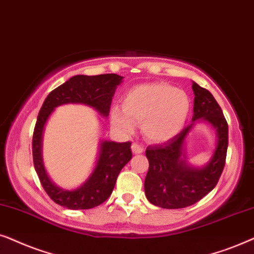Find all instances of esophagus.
I'll return each instance as SVG.
<instances>
[{"mask_svg":"<svg viewBox=\"0 0 254 254\" xmlns=\"http://www.w3.org/2000/svg\"><path fill=\"white\" fill-rule=\"evenodd\" d=\"M132 151H133L134 154L143 153V152H144V146H143V145L138 144V143H133L132 144Z\"/></svg>","mask_w":254,"mask_h":254,"instance_id":"esophagus-1","label":"esophagus"}]
</instances>
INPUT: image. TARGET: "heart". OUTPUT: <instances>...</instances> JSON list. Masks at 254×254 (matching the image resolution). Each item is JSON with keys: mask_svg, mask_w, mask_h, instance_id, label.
I'll return each mask as SVG.
<instances>
[{"mask_svg": "<svg viewBox=\"0 0 254 254\" xmlns=\"http://www.w3.org/2000/svg\"><path fill=\"white\" fill-rule=\"evenodd\" d=\"M190 111L187 94L166 83L141 84L124 97L123 108H114L113 122L125 131L143 123V132L150 140L165 141L180 132Z\"/></svg>", "mask_w": 254, "mask_h": 254, "instance_id": "heart-1", "label": "heart"}]
</instances>
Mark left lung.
<instances>
[{
  "instance_id": "left-lung-1",
  "label": "left lung",
  "mask_w": 254,
  "mask_h": 254,
  "mask_svg": "<svg viewBox=\"0 0 254 254\" xmlns=\"http://www.w3.org/2000/svg\"><path fill=\"white\" fill-rule=\"evenodd\" d=\"M194 90L192 123L166 143L147 146L148 172L145 179V194L152 204L164 209H180L195 204L217 185L225 166L229 129L223 111L212 94L197 83ZM196 119L207 120L218 131L219 141L211 161L204 168L187 165L182 153L184 138Z\"/></svg>"
}]
</instances>
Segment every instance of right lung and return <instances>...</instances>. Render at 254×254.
<instances>
[{"mask_svg":"<svg viewBox=\"0 0 254 254\" xmlns=\"http://www.w3.org/2000/svg\"><path fill=\"white\" fill-rule=\"evenodd\" d=\"M123 76L117 74L75 75L53 89L44 101L37 117L32 137V157L35 170L46 194L57 204L72 210L97 207L111 195L117 177L132 158L131 141L115 143L104 140L101 144L96 166L87 181L74 190L57 187L47 177L42 159L43 130L54 108L66 103H82L93 107L102 116H108L113 96Z\"/></svg>","mask_w":254,"mask_h":254,"instance_id":"right-lung-1","label":"right lung"}]
</instances>
